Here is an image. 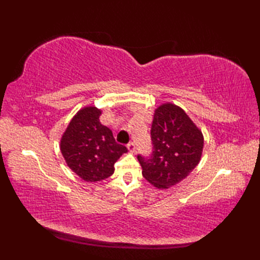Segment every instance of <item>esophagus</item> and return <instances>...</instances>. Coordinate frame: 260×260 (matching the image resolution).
<instances>
[{
  "instance_id": "obj_1",
  "label": "esophagus",
  "mask_w": 260,
  "mask_h": 260,
  "mask_svg": "<svg viewBox=\"0 0 260 260\" xmlns=\"http://www.w3.org/2000/svg\"><path fill=\"white\" fill-rule=\"evenodd\" d=\"M127 148H128V151L131 153H135V151H136V146H135L133 142H131V143H128V144H127Z\"/></svg>"
}]
</instances>
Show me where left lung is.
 I'll list each match as a JSON object with an SVG mask.
<instances>
[{"label":"left lung","instance_id":"8db88e82","mask_svg":"<svg viewBox=\"0 0 260 260\" xmlns=\"http://www.w3.org/2000/svg\"><path fill=\"white\" fill-rule=\"evenodd\" d=\"M153 150L137 155L143 176L158 189H168L186 178L200 162L203 135L182 108L163 104L154 113Z\"/></svg>","mask_w":260,"mask_h":260}]
</instances>
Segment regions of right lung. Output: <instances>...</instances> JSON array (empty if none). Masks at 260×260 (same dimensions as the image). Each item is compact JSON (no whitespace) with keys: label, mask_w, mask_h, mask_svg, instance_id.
<instances>
[{"label":"right lung","mask_w":260,"mask_h":260,"mask_svg":"<svg viewBox=\"0 0 260 260\" xmlns=\"http://www.w3.org/2000/svg\"><path fill=\"white\" fill-rule=\"evenodd\" d=\"M102 112L85 107L71 119L62 135L60 150L68 167L87 182H97L114 173V164L127 147L115 141L112 131L99 121Z\"/></svg>","instance_id":"obj_1"}]
</instances>
